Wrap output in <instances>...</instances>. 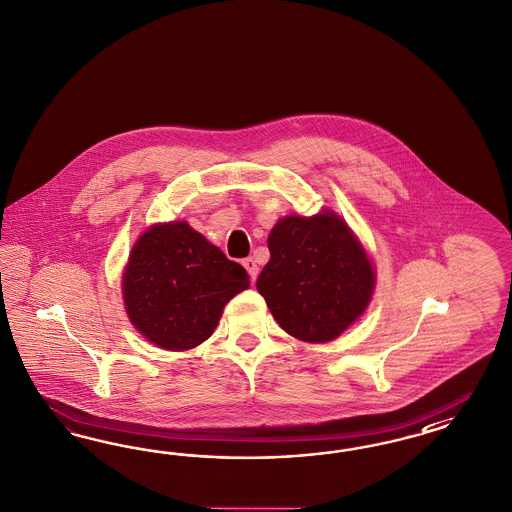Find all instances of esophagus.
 Segmentation results:
<instances>
[{"label":"esophagus","mask_w":512,"mask_h":512,"mask_svg":"<svg viewBox=\"0 0 512 512\" xmlns=\"http://www.w3.org/2000/svg\"><path fill=\"white\" fill-rule=\"evenodd\" d=\"M243 265H245V269H247L252 282L256 281V277H258V264H256V260L252 256H248V258L243 260Z\"/></svg>","instance_id":"obj_1"}]
</instances>
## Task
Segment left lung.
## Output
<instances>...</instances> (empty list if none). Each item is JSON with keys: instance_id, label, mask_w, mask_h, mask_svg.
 <instances>
[{"instance_id": "1", "label": "left lung", "mask_w": 512, "mask_h": 512, "mask_svg": "<svg viewBox=\"0 0 512 512\" xmlns=\"http://www.w3.org/2000/svg\"><path fill=\"white\" fill-rule=\"evenodd\" d=\"M256 288L282 330L326 343L365 311L375 273L362 245L333 213L286 216L269 233Z\"/></svg>"}]
</instances>
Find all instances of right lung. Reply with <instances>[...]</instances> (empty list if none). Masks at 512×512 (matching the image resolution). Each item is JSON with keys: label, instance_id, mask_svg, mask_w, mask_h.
Returning a JSON list of instances; mask_svg holds the SVG:
<instances>
[{"label": "right lung", "instance_id": "obj_1", "mask_svg": "<svg viewBox=\"0 0 512 512\" xmlns=\"http://www.w3.org/2000/svg\"><path fill=\"white\" fill-rule=\"evenodd\" d=\"M248 284L243 265L186 222H171L139 237L122 290L137 331L165 350H188L211 337L224 305Z\"/></svg>", "mask_w": 512, "mask_h": 512}]
</instances>
